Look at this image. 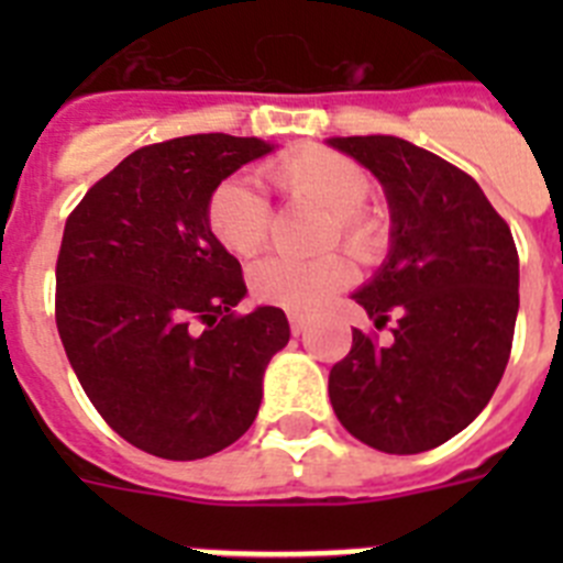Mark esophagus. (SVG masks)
<instances>
[{
	"label": "esophagus",
	"instance_id": "esophagus-1",
	"mask_svg": "<svg viewBox=\"0 0 563 563\" xmlns=\"http://www.w3.org/2000/svg\"><path fill=\"white\" fill-rule=\"evenodd\" d=\"M287 321H290L292 335H301V332H305L307 327H310V318H307L305 312H290V316H287Z\"/></svg>",
	"mask_w": 563,
	"mask_h": 563
}]
</instances>
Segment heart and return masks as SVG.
Listing matches in <instances>:
<instances>
[{"label":"heart","mask_w":563,"mask_h":563,"mask_svg":"<svg viewBox=\"0 0 563 563\" xmlns=\"http://www.w3.org/2000/svg\"><path fill=\"white\" fill-rule=\"evenodd\" d=\"M271 177L282 191L316 202L330 213L327 245L341 239L355 256L372 258L380 251V222L361 206L369 197L366 168L346 154L307 146L285 154L271 166ZM271 208L265 194L245 177H231L213 188L208 200V228L222 247L236 256H253L265 245ZM350 258L327 253L318 258H262L251 271V287L258 301L290 312H312L324 307L341 287L350 285Z\"/></svg>","instance_id":"1"}]
</instances>
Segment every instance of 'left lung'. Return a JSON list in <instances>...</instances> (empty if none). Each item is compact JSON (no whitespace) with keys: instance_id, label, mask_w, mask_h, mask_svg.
<instances>
[{"instance_id":"obj_1","label":"left lung","mask_w":563,"mask_h":563,"mask_svg":"<svg viewBox=\"0 0 563 563\" xmlns=\"http://www.w3.org/2000/svg\"><path fill=\"white\" fill-rule=\"evenodd\" d=\"M375 174L389 202V253L352 298L395 338L352 330L330 372V402L352 437L383 454H420L476 420L505 375L519 253L485 191L437 154L395 137H330Z\"/></svg>"}]
</instances>
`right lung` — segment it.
Masks as SVG:
<instances>
[{
    "label": "right lung",
    "mask_w": 563,
    "mask_h": 563,
    "mask_svg": "<svg viewBox=\"0 0 563 563\" xmlns=\"http://www.w3.org/2000/svg\"><path fill=\"white\" fill-rule=\"evenodd\" d=\"M273 148L222 132L137 148L64 225V352L98 415L146 454L202 460L236 442L290 341L278 307L233 312L247 296L242 267L208 228L213 188Z\"/></svg>",
    "instance_id": "right-lung-1"
}]
</instances>
